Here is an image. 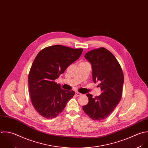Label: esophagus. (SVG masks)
<instances>
[{
	"label": "esophagus",
	"instance_id": "1",
	"mask_svg": "<svg viewBox=\"0 0 148 148\" xmlns=\"http://www.w3.org/2000/svg\"><path fill=\"white\" fill-rule=\"evenodd\" d=\"M75 95L76 96H81V95H82L81 93H79V92H76Z\"/></svg>",
	"mask_w": 148,
	"mask_h": 148
}]
</instances>
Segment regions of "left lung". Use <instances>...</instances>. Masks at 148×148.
Masks as SVG:
<instances>
[{"label": "left lung", "instance_id": "8db88e82", "mask_svg": "<svg viewBox=\"0 0 148 148\" xmlns=\"http://www.w3.org/2000/svg\"><path fill=\"white\" fill-rule=\"evenodd\" d=\"M85 58L91 63L93 82H100L99 86L102 93L95 97L87 94L89 102L82 108L92 119L100 121L108 117L121 101L123 73L116 58L105 48L91 50L85 55Z\"/></svg>", "mask_w": 148, "mask_h": 148}]
</instances>
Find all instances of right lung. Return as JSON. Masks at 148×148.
Masks as SVG:
<instances>
[{
  "instance_id": "right-lung-1",
  "label": "right lung",
  "mask_w": 148,
  "mask_h": 148,
  "mask_svg": "<svg viewBox=\"0 0 148 148\" xmlns=\"http://www.w3.org/2000/svg\"><path fill=\"white\" fill-rule=\"evenodd\" d=\"M83 49L61 45L46 47L35 58L29 75V92L36 111L47 119L56 117L75 95L62 89L55 80L81 56Z\"/></svg>"
}]
</instances>
